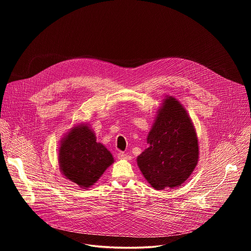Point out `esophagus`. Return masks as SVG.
Segmentation results:
<instances>
[{
  "label": "esophagus",
  "instance_id": "obj_1",
  "mask_svg": "<svg viewBox=\"0 0 251 251\" xmlns=\"http://www.w3.org/2000/svg\"><path fill=\"white\" fill-rule=\"evenodd\" d=\"M117 157H118V159H120V160H131V158H132L130 155L125 154V153H123V152H119V153L117 154Z\"/></svg>",
  "mask_w": 251,
  "mask_h": 251
}]
</instances>
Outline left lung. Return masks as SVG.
I'll return each mask as SVG.
<instances>
[{
    "instance_id": "left-lung-1",
    "label": "left lung",
    "mask_w": 251,
    "mask_h": 251,
    "mask_svg": "<svg viewBox=\"0 0 251 251\" xmlns=\"http://www.w3.org/2000/svg\"><path fill=\"white\" fill-rule=\"evenodd\" d=\"M157 113L147 137L149 147L138 156L137 164L154 189H174L184 184L198 165L197 132L184 106L173 96H166Z\"/></svg>"
}]
</instances>
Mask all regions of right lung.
<instances>
[{
  "label": "right lung",
  "mask_w": 251,
  "mask_h": 251,
  "mask_svg": "<svg viewBox=\"0 0 251 251\" xmlns=\"http://www.w3.org/2000/svg\"><path fill=\"white\" fill-rule=\"evenodd\" d=\"M113 163L112 154L96 142V136L88 124L73 127L60 141L59 170L65 178L80 188L93 186Z\"/></svg>",
  "instance_id": "1"
}]
</instances>
